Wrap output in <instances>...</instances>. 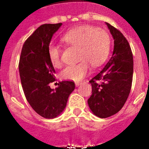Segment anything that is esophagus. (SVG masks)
I'll use <instances>...</instances> for the list:
<instances>
[{"label": "esophagus", "mask_w": 149, "mask_h": 149, "mask_svg": "<svg viewBox=\"0 0 149 149\" xmlns=\"http://www.w3.org/2000/svg\"><path fill=\"white\" fill-rule=\"evenodd\" d=\"M82 84H83L82 82H77V83H76L75 84H76V86H79V85H81Z\"/></svg>", "instance_id": "1"}]
</instances>
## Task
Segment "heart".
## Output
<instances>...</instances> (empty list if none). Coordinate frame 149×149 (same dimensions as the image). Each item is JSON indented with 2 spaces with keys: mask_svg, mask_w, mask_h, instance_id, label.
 <instances>
[{
  "mask_svg": "<svg viewBox=\"0 0 149 149\" xmlns=\"http://www.w3.org/2000/svg\"><path fill=\"white\" fill-rule=\"evenodd\" d=\"M62 41L68 46L77 48V59L80 60L62 71L61 78L65 80H82L91 72L90 65L94 68L102 65L111 51V38L107 32L90 25L70 29L63 36ZM61 54L62 50L58 45L51 44L48 48V56L53 67L62 66Z\"/></svg>",
  "mask_w": 149,
  "mask_h": 149,
  "instance_id": "obj_1",
  "label": "heart"
}]
</instances>
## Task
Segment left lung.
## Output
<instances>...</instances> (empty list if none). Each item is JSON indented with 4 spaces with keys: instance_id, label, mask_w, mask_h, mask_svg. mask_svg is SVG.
I'll return each mask as SVG.
<instances>
[{
    "instance_id": "8db88e82",
    "label": "left lung",
    "mask_w": 149,
    "mask_h": 149,
    "mask_svg": "<svg viewBox=\"0 0 149 149\" xmlns=\"http://www.w3.org/2000/svg\"><path fill=\"white\" fill-rule=\"evenodd\" d=\"M113 38V51L104 68L90 80L92 95L88 105L96 116L106 118L122 108L132 88L133 56L129 43L119 30L108 23Z\"/></svg>"
}]
</instances>
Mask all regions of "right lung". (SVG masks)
I'll list each match as a JSON object with an SVG mask.
<instances>
[{
	"mask_svg": "<svg viewBox=\"0 0 149 149\" xmlns=\"http://www.w3.org/2000/svg\"><path fill=\"white\" fill-rule=\"evenodd\" d=\"M62 25L44 24L27 38L19 60V73L27 100L34 111L48 119L58 117L65 109L70 93L74 91L72 81H62L58 87L50 88L56 80L55 69L48 56L52 37Z\"/></svg>",
	"mask_w": 149,
	"mask_h": 149,
	"instance_id": "add662e5",
	"label": "right lung"
}]
</instances>
